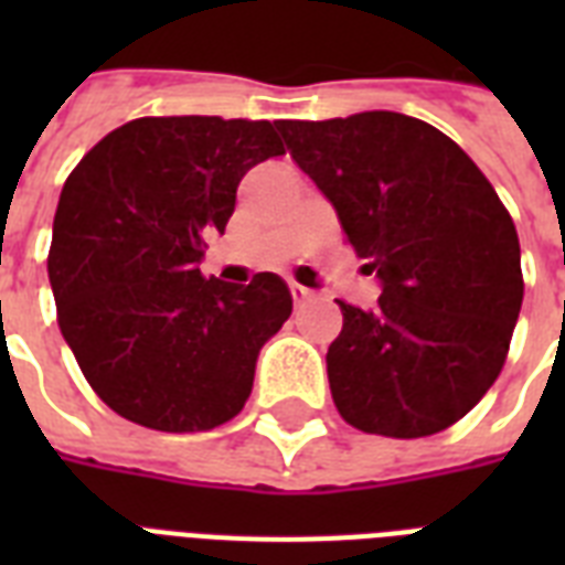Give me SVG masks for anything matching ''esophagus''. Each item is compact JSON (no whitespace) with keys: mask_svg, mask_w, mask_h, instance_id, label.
I'll list each match as a JSON object with an SVG mask.
<instances>
[{"mask_svg":"<svg viewBox=\"0 0 565 565\" xmlns=\"http://www.w3.org/2000/svg\"><path fill=\"white\" fill-rule=\"evenodd\" d=\"M290 292H292V301H296V305H305V301L313 299V290L301 287V284H290Z\"/></svg>","mask_w":565,"mask_h":565,"instance_id":"1","label":"esophagus"}]
</instances>
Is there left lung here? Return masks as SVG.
I'll list each match as a JSON object with an SVG mask.
<instances>
[{"instance_id":"obj_1","label":"left lung","mask_w":565,"mask_h":565,"mask_svg":"<svg viewBox=\"0 0 565 565\" xmlns=\"http://www.w3.org/2000/svg\"><path fill=\"white\" fill-rule=\"evenodd\" d=\"M278 131L381 281L377 308L340 301L343 331L326 358L337 411L395 439L446 430L499 377L522 308L508 207L472 158L422 119L363 110L281 119Z\"/></svg>"}]
</instances>
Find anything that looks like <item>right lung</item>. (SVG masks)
Here are the masks:
<instances>
[{
  "instance_id": "add662e5",
  "label": "right lung",
  "mask_w": 565,
  "mask_h": 565,
  "mask_svg": "<svg viewBox=\"0 0 565 565\" xmlns=\"http://www.w3.org/2000/svg\"><path fill=\"white\" fill-rule=\"evenodd\" d=\"M284 154L278 122L143 117L102 137L57 199L49 284L87 384L122 419L167 434L234 419L264 343L292 313L275 273H199L237 184Z\"/></svg>"
}]
</instances>
